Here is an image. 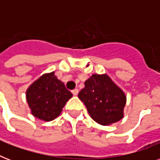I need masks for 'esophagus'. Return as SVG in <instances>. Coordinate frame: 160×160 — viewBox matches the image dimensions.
Masks as SVG:
<instances>
[{"mask_svg":"<svg viewBox=\"0 0 160 160\" xmlns=\"http://www.w3.org/2000/svg\"><path fill=\"white\" fill-rule=\"evenodd\" d=\"M71 92H72V94L74 95H77L78 93H79V90H78V89H75V90H73Z\"/></svg>","mask_w":160,"mask_h":160,"instance_id":"esophagus-1","label":"esophagus"}]
</instances>
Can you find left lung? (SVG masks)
<instances>
[{
	"mask_svg": "<svg viewBox=\"0 0 160 160\" xmlns=\"http://www.w3.org/2000/svg\"><path fill=\"white\" fill-rule=\"evenodd\" d=\"M78 97L98 124L108 125L124 116L126 96L107 75H92L85 82V88Z\"/></svg>",
	"mask_w": 160,
	"mask_h": 160,
	"instance_id": "obj_1",
	"label": "left lung"
}]
</instances>
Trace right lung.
Wrapping results in <instances>:
<instances>
[{"mask_svg": "<svg viewBox=\"0 0 160 160\" xmlns=\"http://www.w3.org/2000/svg\"><path fill=\"white\" fill-rule=\"evenodd\" d=\"M71 97V92L58 80L55 72L43 75L26 90V100L31 114L45 121H51L59 116Z\"/></svg>", "mask_w": 160, "mask_h": 160, "instance_id": "right-lung-1", "label": "right lung"}]
</instances>
